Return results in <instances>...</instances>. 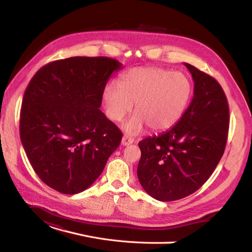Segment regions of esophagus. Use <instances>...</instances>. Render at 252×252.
I'll use <instances>...</instances> for the list:
<instances>
[{"mask_svg": "<svg viewBox=\"0 0 252 252\" xmlns=\"http://www.w3.org/2000/svg\"><path fill=\"white\" fill-rule=\"evenodd\" d=\"M133 142H134V140L128 135H124L123 139H122V145H124V146H128V145L132 144Z\"/></svg>", "mask_w": 252, "mask_h": 252, "instance_id": "obj_1", "label": "esophagus"}]
</instances>
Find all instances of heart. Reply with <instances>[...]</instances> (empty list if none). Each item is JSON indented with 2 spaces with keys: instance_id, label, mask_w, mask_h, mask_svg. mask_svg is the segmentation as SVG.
Here are the masks:
<instances>
[{
  "instance_id": "1",
  "label": "heart",
  "mask_w": 252,
  "mask_h": 252,
  "mask_svg": "<svg viewBox=\"0 0 252 252\" xmlns=\"http://www.w3.org/2000/svg\"><path fill=\"white\" fill-rule=\"evenodd\" d=\"M191 94L192 84L185 73L138 67L122 74L119 86L108 84L103 91V102L106 114L113 122L123 120L134 104L136 113L123 128L135 134L146 125L155 131L172 127L186 110Z\"/></svg>"
}]
</instances>
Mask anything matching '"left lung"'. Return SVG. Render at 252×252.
<instances>
[{"instance_id": "obj_1", "label": "left lung", "mask_w": 252, "mask_h": 252, "mask_svg": "<svg viewBox=\"0 0 252 252\" xmlns=\"http://www.w3.org/2000/svg\"><path fill=\"white\" fill-rule=\"evenodd\" d=\"M194 81L193 98L169 130L139 143L138 178L158 201L183 199L201 188L222 158L229 107L219 82L185 63Z\"/></svg>"}]
</instances>
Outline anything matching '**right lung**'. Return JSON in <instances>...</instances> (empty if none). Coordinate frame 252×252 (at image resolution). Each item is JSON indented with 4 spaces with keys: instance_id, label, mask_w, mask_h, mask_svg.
Returning a JSON list of instances; mask_svg holds the SVG:
<instances>
[{
    "instance_id": "obj_1",
    "label": "right lung",
    "mask_w": 252,
    "mask_h": 252,
    "mask_svg": "<svg viewBox=\"0 0 252 252\" xmlns=\"http://www.w3.org/2000/svg\"><path fill=\"white\" fill-rule=\"evenodd\" d=\"M123 66L106 57L53 61L36 71L22 101L20 135L33 170L64 194L100 177L122 132L100 110L110 75Z\"/></svg>"
}]
</instances>
